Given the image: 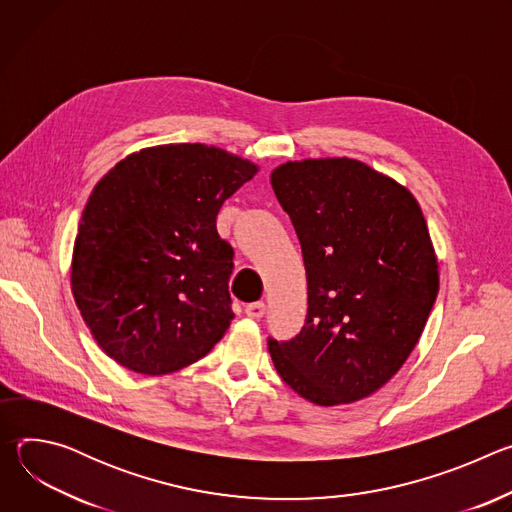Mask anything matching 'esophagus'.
Returning <instances> with one entry per match:
<instances>
[{
    "label": "esophagus",
    "instance_id": "34e87169",
    "mask_svg": "<svg viewBox=\"0 0 512 512\" xmlns=\"http://www.w3.org/2000/svg\"><path fill=\"white\" fill-rule=\"evenodd\" d=\"M265 312H267V306H265L263 302H253V304H249V306L245 308V314H247L249 318H253V320L263 318Z\"/></svg>",
    "mask_w": 512,
    "mask_h": 512
}]
</instances>
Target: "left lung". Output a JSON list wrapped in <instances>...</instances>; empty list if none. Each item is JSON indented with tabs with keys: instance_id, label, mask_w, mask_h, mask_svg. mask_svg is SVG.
<instances>
[{
	"instance_id": "1",
	"label": "left lung",
	"mask_w": 512,
	"mask_h": 512,
	"mask_svg": "<svg viewBox=\"0 0 512 512\" xmlns=\"http://www.w3.org/2000/svg\"><path fill=\"white\" fill-rule=\"evenodd\" d=\"M271 186L308 277L306 324L287 342L269 338L271 360L316 405L360 401L403 367L440 289L419 202L352 158L285 162Z\"/></svg>"
}]
</instances>
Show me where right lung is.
I'll use <instances>...</instances> for the list:
<instances>
[{
    "label": "right lung",
    "instance_id": "1",
    "mask_svg": "<svg viewBox=\"0 0 512 512\" xmlns=\"http://www.w3.org/2000/svg\"><path fill=\"white\" fill-rule=\"evenodd\" d=\"M259 166L204 143L143 148L93 188L72 249L70 289L121 367L168 375L206 356L235 318L233 247L216 214Z\"/></svg>",
    "mask_w": 512,
    "mask_h": 512
}]
</instances>
